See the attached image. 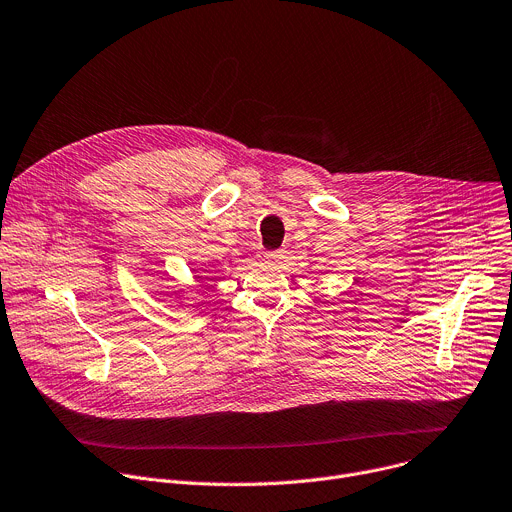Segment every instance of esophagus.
Listing matches in <instances>:
<instances>
[{"mask_svg":"<svg viewBox=\"0 0 512 512\" xmlns=\"http://www.w3.org/2000/svg\"><path fill=\"white\" fill-rule=\"evenodd\" d=\"M282 257H284L282 251H263V253H261V261H263V263H269V265L280 263Z\"/></svg>","mask_w":512,"mask_h":512,"instance_id":"esophagus-1","label":"esophagus"}]
</instances>
